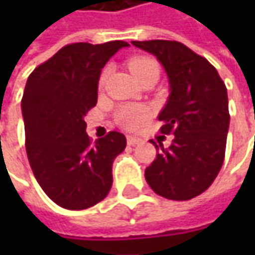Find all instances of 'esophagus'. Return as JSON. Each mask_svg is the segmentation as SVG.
<instances>
[{"label":"esophagus","instance_id":"obj_1","mask_svg":"<svg viewBox=\"0 0 255 255\" xmlns=\"http://www.w3.org/2000/svg\"><path fill=\"white\" fill-rule=\"evenodd\" d=\"M127 143L129 146H135V144H140L141 143V138L140 137H135V135H128Z\"/></svg>","mask_w":255,"mask_h":255}]
</instances>
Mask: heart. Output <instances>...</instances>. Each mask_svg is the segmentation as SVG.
<instances>
[{"label":"heart","instance_id":"heart-1","mask_svg":"<svg viewBox=\"0 0 255 255\" xmlns=\"http://www.w3.org/2000/svg\"><path fill=\"white\" fill-rule=\"evenodd\" d=\"M128 69L131 71V74L135 77L137 81L143 79L146 77H159V65L155 59L147 57V56H137L128 60ZM109 75V69L106 68L99 79L100 87L106 82ZM149 118V111L141 106V105H126L123 108H120V111L117 112V121L120 126H123L127 129H135L140 126L144 124V121Z\"/></svg>","mask_w":255,"mask_h":255}]
</instances>
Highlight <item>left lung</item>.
Wrapping results in <instances>:
<instances>
[{"instance_id":"8db88e82","label":"left lung","mask_w":255,"mask_h":255,"mask_svg":"<svg viewBox=\"0 0 255 255\" xmlns=\"http://www.w3.org/2000/svg\"><path fill=\"white\" fill-rule=\"evenodd\" d=\"M152 53L170 81V97L158 120L162 134H173L170 147L162 144L144 177L152 190L167 199L187 201L205 192L217 177L226 152L229 129L228 90L216 68L178 41H131Z\"/></svg>"}]
</instances>
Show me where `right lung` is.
<instances>
[{"mask_svg": "<svg viewBox=\"0 0 255 255\" xmlns=\"http://www.w3.org/2000/svg\"><path fill=\"white\" fill-rule=\"evenodd\" d=\"M127 45L68 44L27 78L22 97L27 159L45 195L66 210L90 208L112 187V164L127 138L109 131L91 141L84 117L97 103L103 66Z\"/></svg>", "mask_w": 255, "mask_h": 255, "instance_id": "obj_1", "label": "right lung"}]
</instances>
